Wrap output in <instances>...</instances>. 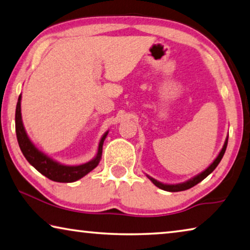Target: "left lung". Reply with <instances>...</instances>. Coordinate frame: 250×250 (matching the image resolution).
Masks as SVG:
<instances>
[{"label": "left lung", "instance_id": "left-lung-1", "mask_svg": "<svg viewBox=\"0 0 250 250\" xmlns=\"http://www.w3.org/2000/svg\"><path fill=\"white\" fill-rule=\"evenodd\" d=\"M227 142H228V137L226 138L225 143H224V146H223V147H222L221 152H219V153H218L217 158L213 161V163H211L208 167L205 168V170L203 171V172H201L200 174H197V175H195L194 177H192V179H189V180H188V181L183 182V183L166 184V183H162V182L156 181L155 179H153V177H151V176H149L147 174H146V176L149 177V180L152 182V183H153L155 186H158L159 188L163 189V191H167V192H180V191H185V189L191 188H193L194 185H196V184L200 183V182H202L203 180L205 179V177L208 176V175L210 174V173L213 172V171L215 170V168H216V167L218 166L219 162H221V160L223 159L224 153H225L226 147H227Z\"/></svg>", "mask_w": 250, "mask_h": 250}]
</instances>
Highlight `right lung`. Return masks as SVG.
<instances>
[{"label": "right lung", "mask_w": 250, "mask_h": 250, "mask_svg": "<svg viewBox=\"0 0 250 250\" xmlns=\"http://www.w3.org/2000/svg\"><path fill=\"white\" fill-rule=\"evenodd\" d=\"M21 100H22V95H20L19 97L15 111L16 137H18V142L21 151H22L25 159L28 161V163L32 167H35L44 176L48 177L49 180L61 182V183H71V182L78 181L84 175H87L88 173L91 172L98 166L101 160V155H103L104 141L107 138L109 131L104 132V134L101 137L98 146V151H97V154L94 159L87 163L80 164V166H65V164L57 162V161H55L47 154H45L44 152L37 149L35 145L31 141V139L28 138L22 120Z\"/></svg>", "instance_id": "1"}]
</instances>
